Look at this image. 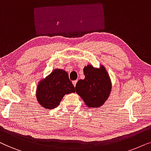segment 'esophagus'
<instances>
[{
	"instance_id": "1",
	"label": "esophagus",
	"mask_w": 151,
	"mask_h": 151,
	"mask_svg": "<svg viewBox=\"0 0 151 151\" xmlns=\"http://www.w3.org/2000/svg\"><path fill=\"white\" fill-rule=\"evenodd\" d=\"M77 80H75V81H72V84H73L74 86H76V84H77Z\"/></svg>"
}]
</instances>
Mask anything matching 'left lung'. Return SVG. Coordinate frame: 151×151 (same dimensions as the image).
Listing matches in <instances>:
<instances>
[{
  "label": "left lung",
  "mask_w": 151,
  "mask_h": 151,
  "mask_svg": "<svg viewBox=\"0 0 151 151\" xmlns=\"http://www.w3.org/2000/svg\"><path fill=\"white\" fill-rule=\"evenodd\" d=\"M85 79H80L75 86L76 92L81 96L88 108L101 107L109 97L112 82L103 65L94 68L91 64L83 68Z\"/></svg>",
  "instance_id": "obj_1"
}]
</instances>
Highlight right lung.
<instances>
[{
    "instance_id": "right-lung-1",
    "label": "right lung",
    "mask_w": 151,
    "mask_h": 151,
    "mask_svg": "<svg viewBox=\"0 0 151 151\" xmlns=\"http://www.w3.org/2000/svg\"><path fill=\"white\" fill-rule=\"evenodd\" d=\"M75 92L68 74L62 69H55L38 83L36 96L40 105L46 109H53L59 105L65 94Z\"/></svg>"
}]
</instances>
